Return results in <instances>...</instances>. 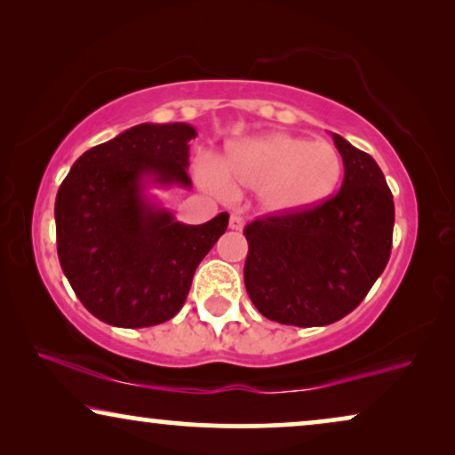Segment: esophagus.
<instances>
[{"label": "esophagus", "instance_id": "1", "mask_svg": "<svg viewBox=\"0 0 455 455\" xmlns=\"http://www.w3.org/2000/svg\"><path fill=\"white\" fill-rule=\"evenodd\" d=\"M242 228H244V220H242V217L238 215L229 217V229H242Z\"/></svg>", "mask_w": 455, "mask_h": 455}]
</instances>
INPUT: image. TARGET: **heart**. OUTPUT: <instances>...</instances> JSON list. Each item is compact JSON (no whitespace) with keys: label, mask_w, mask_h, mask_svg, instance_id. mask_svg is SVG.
Here are the masks:
<instances>
[{"label":"heart","mask_w":455,"mask_h":455,"mask_svg":"<svg viewBox=\"0 0 455 455\" xmlns=\"http://www.w3.org/2000/svg\"><path fill=\"white\" fill-rule=\"evenodd\" d=\"M341 176L344 161L329 142L265 132L232 142L220 167H207L201 180L220 192L257 190L267 215H300L325 204Z\"/></svg>","instance_id":"1"}]
</instances>
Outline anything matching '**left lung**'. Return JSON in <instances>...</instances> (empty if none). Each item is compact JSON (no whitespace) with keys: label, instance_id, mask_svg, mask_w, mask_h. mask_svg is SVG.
Here are the masks:
<instances>
[{"label":"left lung","instance_id":"1","mask_svg":"<svg viewBox=\"0 0 455 455\" xmlns=\"http://www.w3.org/2000/svg\"><path fill=\"white\" fill-rule=\"evenodd\" d=\"M344 182L325 204L271 215L244 228V285L259 313L296 327H323L350 315L391 254L394 196L381 167L339 134Z\"/></svg>","mask_w":455,"mask_h":455}]
</instances>
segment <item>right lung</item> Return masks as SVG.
Masks as SVG:
<instances>
[{
    "instance_id": "right-lung-1",
    "label": "right lung",
    "mask_w": 455,
    "mask_h": 455,
    "mask_svg": "<svg viewBox=\"0 0 455 455\" xmlns=\"http://www.w3.org/2000/svg\"><path fill=\"white\" fill-rule=\"evenodd\" d=\"M190 124H139L74 161L55 198L58 257L78 300L99 321L139 329L170 321L228 213L176 221L148 186L192 188Z\"/></svg>"
}]
</instances>
